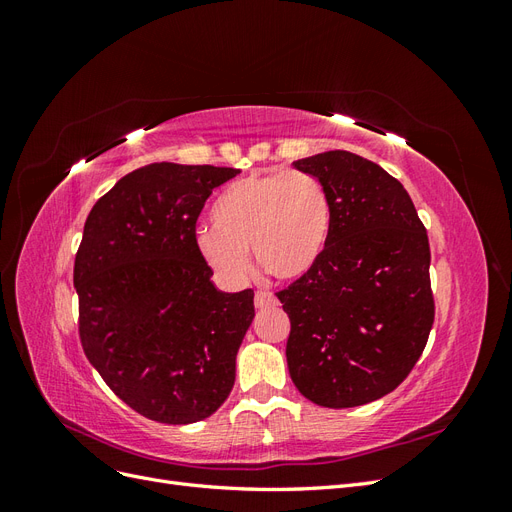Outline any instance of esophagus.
<instances>
[{
    "mask_svg": "<svg viewBox=\"0 0 512 512\" xmlns=\"http://www.w3.org/2000/svg\"><path fill=\"white\" fill-rule=\"evenodd\" d=\"M254 305H256L258 309H260V307H269V305H277V299L273 297L271 292H256Z\"/></svg>",
    "mask_w": 512,
    "mask_h": 512,
    "instance_id": "1",
    "label": "esophagus"
}]
</instances>
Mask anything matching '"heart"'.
<instances>
[{
    "label": "heart",
    "mask_w": 512,
    "mask_h": 512,
    "mask_svg": "<svg viewBox=\"0 0 512 512\" xmlns=\"http://www.w3.org/2000/svg\"><path fill=\"white\" fill-rule=\"evenodd\" d=\"M213 228L200 226L194 245L205 265L226 282L250 271L252 247L260 271L280 282L312 273L329 250L333 205L327 188L307 173L252 175L215 200Z\"/></svg>",
    "instance_id": "heart-1"
}]
</instances>
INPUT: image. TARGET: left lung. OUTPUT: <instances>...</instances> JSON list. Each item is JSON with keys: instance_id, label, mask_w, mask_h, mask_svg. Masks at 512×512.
I'll return each instance as SVG.
<instances>
[{"instance_id": "obj_1", "label": "left lung", "mask_w": 512, "mask_h": 512, "mask_svg": "<svg viewBox=\"0 0 512 512\" xmlns=\"http://www.w3.org/2000/svg\"><path fill=\"white\" fill-rule=\"evenodd\" d=\"M292 166L327 188L333 235L320 265L277 292L290 318V378L318 406H363L395 391L425 350L427 230L404 185L356 153L324 151Z\"/></svg>"}]
</instances>
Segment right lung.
<instances>
[{"label":"right lung","mask_w":512,"mask_h":512,"mask_svg":"<svg viewBox=\"0 0 512 512\" xmlns=\"http://www.w3.org/2000/svg\"><path fill=\"white\" fill-rule=\"evenodd\" d=\"M239 173L153 162L87 215L74 260L81 344L111 391L151 421H203L235 384L254 290L215 288L194 232L211 192Z\"/></svg>","instance_id":"right-lung-1"}]
</instances>
